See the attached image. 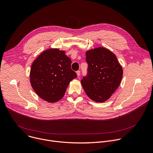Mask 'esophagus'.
Masks as SVG:
<instances>
[{"instance_id":"obj_1","label":"esophagus","mask_w":153,"mask_h":153,"mask_svg":"<svg viewBox=\"0 0 153 153\" xmlns=\"http://www.w3.org/2000/svg\"><path fill=\"white\" fill-rule=\"evenodd\" d=\"M76 73H77V76L78 77H79L80 76V71H76Z\"/></svg>"}]
</instances>
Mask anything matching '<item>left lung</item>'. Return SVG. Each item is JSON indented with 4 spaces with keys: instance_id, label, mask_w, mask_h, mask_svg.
Wrapping results in <instances>:
<instances>
[{
    "instance_id": "8db88e82",
    "label": "left lung",
    "mask_w": 153,
    "mask_h": 153,
    "mask_svg": "<svg viewBox=\"0 0 153 153\" xmlns=\"http://www.w3.org/2000/svg\"><path fill=\"white\" fill-rule=\"evenodd\" d=\"M88 74L81 80L86 95L95 102L108 100L118 88L123 70L116 56L104 47L95 48L86 52Z\"/></svg>"
}]
</instances>
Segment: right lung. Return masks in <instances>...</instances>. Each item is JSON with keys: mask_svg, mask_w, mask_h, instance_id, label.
<instances>
[{"mask_svg": "<svg viewBox=\"0 0 153 153\" xmlns=\"http://www.w3.org/2000/svg\"><path fill=\"white\" fill-rule=\"evenodd\" d=\"M65 53L58 48L45 50L31 66V86L40 98L49 103L60 100L70 82L77 77L71 68V61Z\"/></svg>", "mask_w": 153, "mask_h": 153, "instance_id": "obj_1", "label": "right lung"}]
</instances>
